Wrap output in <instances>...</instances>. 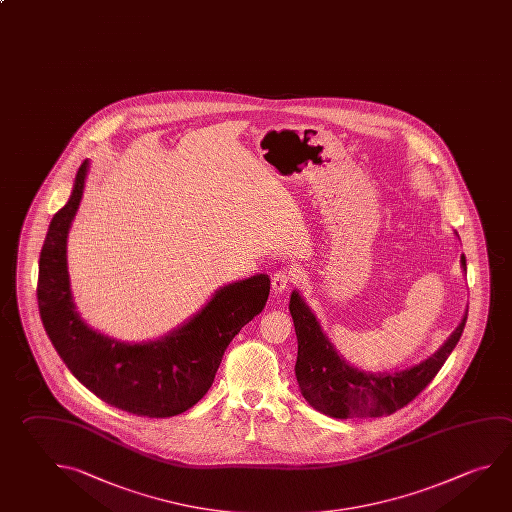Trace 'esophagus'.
Here are the masks:
<instances>
[{"mask_svg": "<svg viewBox=\"0 0 512 512\" xmlns=\"http://www.w3.org/2000/svg\"><path fill=\"white\" fill-rule=\"evenodd\" d=\"M293 280H295V278H293L291 271L280 269V271H277V273L271 277V291H273L275 295H282L287 287L291 286Z\"/></svg>", "mask_w": 512, "mask_h": 512, "instance_id": "esophagus-1", "label": "esophagus"}]
</instances>
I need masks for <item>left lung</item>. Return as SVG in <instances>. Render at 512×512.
<instances>
[{"label": "left lung", "mask_w": 512, "mask_h": 512, "mask_svg": "<svg viewBox=\"0 0 512 512\" xmlns=\"http://www.w3.org/2000/svg\"><path fill=\"white\" fill-rule=\"evenodd\" d=\"M455 235L458 234L455 232ZM466 275V257L460 255ZM289 313L295 323L298 356L295 376L300 394L314 410L334 419H367L390 415L410 403L426 388L464 332L467 309L457 329L430 356L394 372H370L350 365L322 329L313 309L298 289L289 298Z\"/></svg>", "instance_id": "8db88e82"}]
</instances>
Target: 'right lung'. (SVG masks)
I'll list each match as a JSON object with an SVG mask.
<instances>
[{"mask_svg":"<svg viewBox=\"0 0 512 512\" xmlns=\"http://www.w3.org/2000/svg\"><path fill=\"white\" fill-rule=\"evenodd\" d=\"M88 171L84 160L39 257L37 304L46 334L73 376L104 403L156 419L187 412L214 383L235 334L264 309L271 280L259 273L219 287L198 313L158 340L129 343L93 329L73 302L66 255Z\"/></svg>","mask_w":512,"mask_h":512,"instance_id":"obj_1","label":"right lung"}]
</instances>
